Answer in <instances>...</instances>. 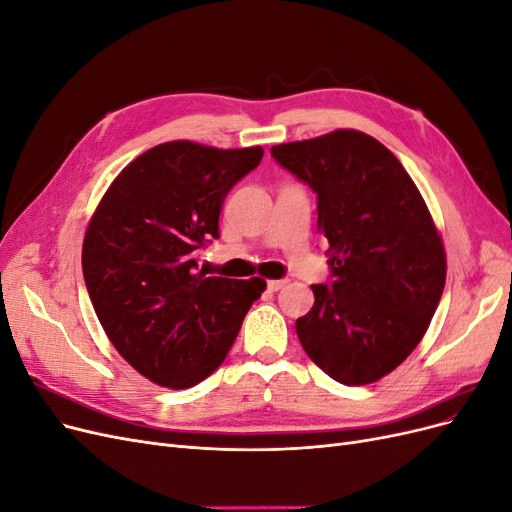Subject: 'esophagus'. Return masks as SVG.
Instances as JSON below:
<instances>
[{
    "instance_id": "1",
    "label": "esophagus",
    "mask_w": 512,
    "mask_h": 512,
    "mask_svg": "<svg viewBox=\"0 0 512 512\" xmlns=\"http://www.w3.org/2000/svg\"><path fill=\"white\" fill-rule=\"evenodd\" d=\"M286 284H288V280H271V282H267V288L271 292H277V290H282Z\"/></svg>"
}]
</instances>
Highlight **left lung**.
<instances>
[{
    "label": "left lung",
    "instance_id": "left-lung-1",
    "mask_svg": "<svg viewBox=\"0 0 512 512\" xmlns=\"http://www.w3.org/2000/svg\"><path fill=\"white\" fill-rule=\"evenodd\" d=\"M318 198L329 241L327 284L297 335L324 374L359 386L404 363L421 342L446 280L444 245L406 168L376 138L335 130L271 147Z\"/></svg>",
    "mask_w": 512,
    "mask_h": 512
}]
</instances>
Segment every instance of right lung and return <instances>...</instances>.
I'll use <instances>...</instances> for the list:
<instances>
[{"label": "right lung", "mask_w": 512, "mask_h": 512, "mask_svg": "<svg viewBox=\"0 0 512 512\" xmlns=\"http://www.w3.org/2000/svg\"><path fill=\"white\" fill-rule=\"evenodd\" d=\"M265 151L164 143L121 170L89 222L83 277L96 316L138 374L190 389L222 365L258 280L205 277L198 250L220 237L224 198Z\"/></svg>", "instance_id": "obj_1"}]
</instances>
